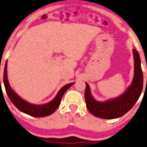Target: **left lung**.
I'll return each mask as SVG.
<instances>
[{"label": "left lung", "mask_w": 147, "mask_h": 147, "mask_svg": "<svg viewBox=\"0 0 147 147\" xmlns=\"http://www.w3.org/2000/svg\"><path fill=\"white\" fill-rule=\"evenodd\" d=\"M135 75L132 84L123 95L106 102H98L94 99L89 86L86 83L85 98L88 111L94 116L103 119H114L123 116L135 104L143 89V72L138 52L134 49Z\"/></svg>", "instance_id": "left-lung-1"}]
</instances>
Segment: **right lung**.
Masks as SVG:
<instances>
[{"label": "right lung", "mask_w": 147, "mask_h": 147, "mask_svg": "<svg viewBox=\"0 0 147 147\" xmlns=\"http://www.w3.org/2000/svg\"><path fill=\"white\" fill-rule=\"evenodd\" d=\"M3 82L5 88L6 93H7L12 103L15 106V107L18 108L22 112L26 114H28L31 116L36 117V118L48 116V115H50L51 114L54 113V111L56 110L58 106H60V103H61L63 94L75 83L72 82L70 83V84H67L65 85L58 92V94H57V96L54 99L52 100L51 102H49V103H46V104L38 106V105L31 104L28 102L24 101L23 99H22L19 96L17 95L11 89L7 78V62L5 63V65Z\"/></svg>", "instance_id": "obj_1"}]
</instances>
